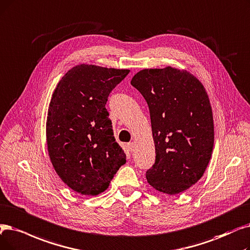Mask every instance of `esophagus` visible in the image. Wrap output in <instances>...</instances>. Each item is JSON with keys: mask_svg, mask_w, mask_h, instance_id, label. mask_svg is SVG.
I'll return each instance as SVG.
<instances>
[{"mask_svg": "<svg viewBox=\"0 0 250 250\" xmlns=\"http://www.w3.org/2000/svg\"><path fill=\"white\" fill-rule=\"evenodd\" d=\"M126 148H127V150H128V151H131V152H132V151L134 150V143H133V142H131V143H127V144H126Z\"/></svg>", "mask_w": 250, "mask_h": 250, "instance_id": "obj_1", "label": "esophagus"}]
</instances>
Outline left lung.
<instances>
[{
  "mask_svg": "<svg viewBox=\"0 0 250 250\" xmlns=\"http://www.w3.org/2000/svg\"><path fill=\"white\" fill-rule=\"evenodd\" d=\"M131 83L150 111L156 156L146 171L148 183L168 195L189 189L203 176L213 148L212 110L203 84L170 66L140 70Z\"/></svg>",
  "mask_w": 250,
  "mask_h": 250,
  "instance_id": "8db88e82",
  "label": "left lung"
}]
</instances>
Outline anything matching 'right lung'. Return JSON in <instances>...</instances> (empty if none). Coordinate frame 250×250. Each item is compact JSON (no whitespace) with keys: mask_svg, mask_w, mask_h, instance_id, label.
<instances>
[{"mask_svg":"<svg viewBox=\"0 0 250 250\" xmlns=\"http://www.w3.org/2000/svg\"><path fill=\"white\" fill-rule=\"evenodd\" d=\"M128 72L80 64L63 75L52 95L46 124L49 156L59 178L82 195L104 192L126 161L105 105Z\"/></svg>","mask_w":250,"mask_h":250,"instance_id":"1","label":"right lung"}]
</instances>
